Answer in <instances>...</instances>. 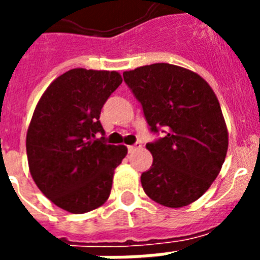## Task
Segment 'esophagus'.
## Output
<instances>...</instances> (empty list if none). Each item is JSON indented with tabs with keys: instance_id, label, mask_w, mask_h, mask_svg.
I'll use <instances>...</instances> for the list:
<instances>
[{
	"instance_id": "esophagus-1",
	"label": "esophagus",
	"mask_w": 260,
	"mask_h": 260,
	"mask_svg": "<svg viewBox=\"0 0 260 260\" xmlns=\"http://www.w3.org/2000/svg\"><path fill=\"white\" fill-rule=\"evenodd\" d=\"M139 148H142V144H140V143H136L134 146L128 147V151H129V152H135V151L139 150Z\"/></svg>"
}]
</instances>
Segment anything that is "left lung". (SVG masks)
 Segmentation results:
<instances>
[{"instance_id":"1","label":"left lung","mask_w":260,"mask_h":260,"mask_svg":"<svg viewBox=\"0 0 260 260\" xmlns=\"http://www.w3.org/2000/svg\"><path fill=\"white\" fill-rule=\"evenodd\" d=\"M152 132L165 138L147 144L152 166L142 174L151 200L167 208L194 202L216 179L228 151V129L220 102L197 73L169 63L124 71Z\"/></svg>"}]
</instances>
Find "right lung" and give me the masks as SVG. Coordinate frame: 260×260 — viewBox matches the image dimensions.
Instances as JSON below:
<instances>
[{"label":"right lung","mask_w":260,"mask_h":260,"mask_svg":"<svg viewBox=\"0 0 260 260\" xmlns=\"http://www.w3.org/2000/svg\"><path fill=\"white\" fill-rule=\"evenodd\" d=\"M122 82L117 71L73 69L55 79L39 100L26 131L30 175L60 209L86 213L109 198L114 169L125 146L106 144L101 109Z\"/></svg>","instance_id":"add662e5"}]
</instances>
